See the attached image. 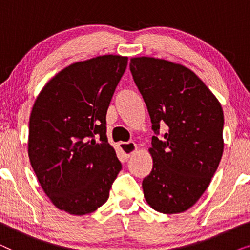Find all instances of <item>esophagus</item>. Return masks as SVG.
Instances as JSON below:
<instances>
[{"mask_svg":"<svg viewBox=\"0 0 250 250\" xmlns=\"http://www.w3.org/2000/svg\"><path fill=\"white\" fill-rule=\"evenodd\" d=\"M119 149L122 150L123 155H124L126 158H129L132 155H134L138 150V146L135 145V142L129 141V142H121L119 143Z\"/></svg>","mask_w":250,"mask_h":250,"instance_id":"esophagus-1","label":"esophagus"}]
</instances>
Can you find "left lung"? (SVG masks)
<instances>
[{
  "instance_id": "1",
  "label": "left lung",
  "mask_w": 250,
  "mask_h": 250,
  "mask_svg": "<svg viewBox=\"0 0 250 250\" xmlns=\"http://www.w3.org/2000/svg\"><path fill=\"white\" fill-rule=\"evenodd\" d=\"M129 69L153 131L167 125L164 139L152 136V169L142 181L143 194L159 213H183L203 196L221 162L223 109L206 84L183 64L135 57Z\"/></svg>"
}]
</instances>
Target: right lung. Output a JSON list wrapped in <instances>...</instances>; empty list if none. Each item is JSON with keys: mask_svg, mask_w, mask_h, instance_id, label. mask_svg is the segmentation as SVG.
Instances as JSON below:
<instances>
[{"mask_svg": "<svg viewBox=\"0 0 250 250\" xmlns=\"http://www.w3.org/2000/svg\"><path fill=\"white\" fill-rule=\"evenodd\" d=\"M127 59L104 54L71 63L44 85L34 102L30 165L51 203L70 215L101 207L122 169L105 136V114Z\"/></svg>", "mask_w": 250, "mask_h": 250, "instance_id": "1", "label": "right lung"}]
</instances>
